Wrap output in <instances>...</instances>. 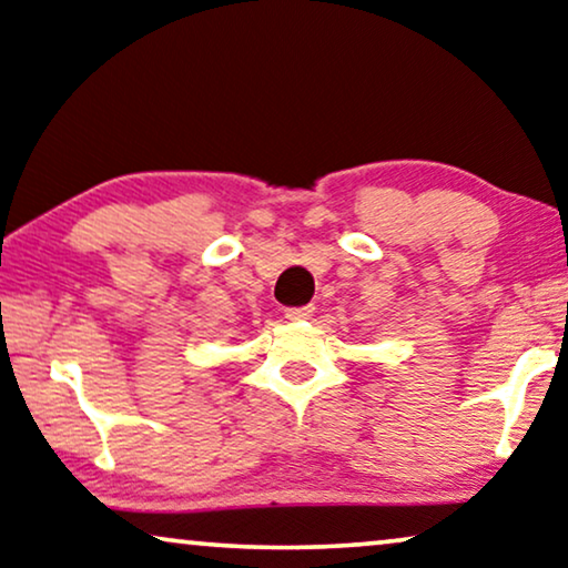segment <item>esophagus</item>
<instances>
[{
    "mask_svg": "<svg viewBox=\"0 0 568 568\" xmlns=\"http://www.w3.org/2000/svg\"><path fill=\"white\" fill-rule=\"evenodd\" d=\"M313 316V306H295V308H285V318L291 321H303Z\"/></svg>",
    "mask_w": 568,
    "mask_h": 568,
    "instance_id": "obj_1",
    "label": "esophagus"
}]
</instances>
